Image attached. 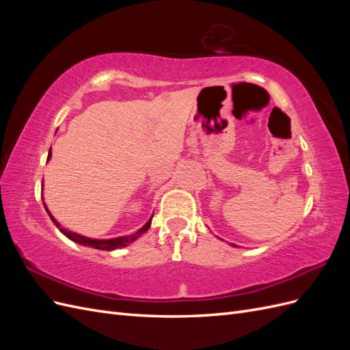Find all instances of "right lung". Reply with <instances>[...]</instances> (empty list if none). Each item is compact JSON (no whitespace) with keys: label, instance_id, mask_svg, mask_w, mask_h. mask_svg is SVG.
I'll return each mask as SVG.
<instances>
[{"label":"right lung","instance_id":"obj_1","mask_svg":"<svg viewBox=\"0 0 350 350\" xmlns=\"http://www.w3.org/2000/svg\"><path fill=\"white\" fill-rule=\"evenodd\" d=\"M49 157H51V150H49V153H48V161H49ZM45 208H46V207H45ZM46 211H48V208H46ZM48 215H49L51 220L54 221V225H55L68 239H71V241H74V242H77V243H81V245L92 247V248H96V250H103V251H112V250H115V248L126 247V245H129V243L134 242L140 235H143L144 232H146L147 229H149L150 225H152V219H150L139 232H135V234H133V235L121 237V238H113V239H92V238L81 237V235L74 234V232H71V230H67V229H64V228H61L58 221H57L54 217H52V215L49 213V211H48Z\"/></svg>","mask_w":350,"mask_h":350}]
</instances>
